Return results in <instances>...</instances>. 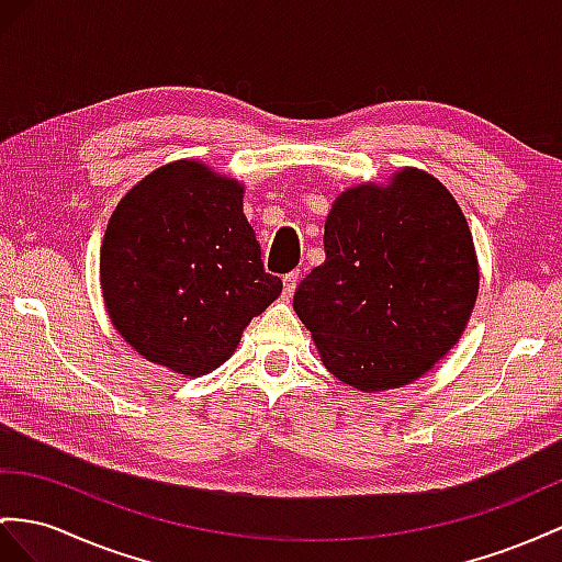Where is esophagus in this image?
Returning <instances> with one entry per match:
<instances>
[{
  "label": "esophagus",
  "instance_id": "1",
  "mask_svg": "<svg viewBox=\"0 0 562 562\" xmlns=\"http://www.w3.org/2000/svg\"><path fill=\"white\" fill-rule=\"evenodd\" d=\"M296 282H299V270H292L286 272V276L282 278V284H284V294L292 296L294 290H296Z\"/></svg>",
  "mask_w": 562,
  "mask_h": 562
}]
</instances>
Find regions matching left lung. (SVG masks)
Wrapping results in <instances>:
<instances>
[{"mask_svg":"<svg viewBox=\"0 0 562 562\" xmlns=\"http://www.w3.org/2000/svg\"><path fill=\"white\" fill-rule=\"evenodd\" d=\"M325 263L294 292L325 368L361 392L404 386L463 335L480 290L474 244L446 187L418 168L341 192Z\"/></svg>","mask_w":562,"mask_h":562,"instance_id":"obj_1","label":"left lung"}]
</instances>
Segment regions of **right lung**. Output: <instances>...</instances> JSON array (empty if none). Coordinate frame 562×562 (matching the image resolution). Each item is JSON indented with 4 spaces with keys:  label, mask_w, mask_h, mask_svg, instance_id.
<instances>
[{
    "label": "right lung",
    "mask_w": 562,
    "mask_h": 562,
    "mask_svg": "<svg viewBox=\"0 0 562 562\" xmlns=\"http://www.w3.org/2000/svg\"><path fill=\"white\" fill-rule=\"evenodd\" d=\"M244 187L184 158L149 172L113 211L102 294L113 327L182 378L223 366L282 292L241 211Z\"/></svg>",
    "instance_id": "1"
}]
</instances>
